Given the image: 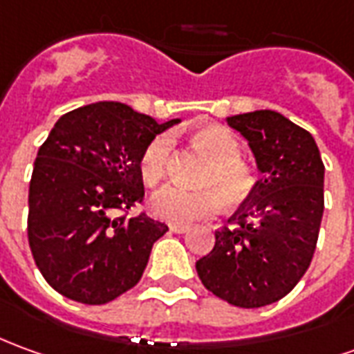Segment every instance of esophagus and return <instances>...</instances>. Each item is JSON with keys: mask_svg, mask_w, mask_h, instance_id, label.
I'll return each instance as SVG.
<instances>
[{"mask_svg": "<svg viewBox=\"0 0 354 354\" xmlns=\"http://www.w3.org/2000/svg\"><path fill=\"white\" fill-rule=\"evenodd\" d=\"M170 232H172V234H185V232H189V228H187V226H174V224H172V226H170Z\"/></svg>", "mask_w": 354, "mask_h": 354, "instance_id": "1", "label": "esophagus"}]
</instances>
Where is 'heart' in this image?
Instances as JSON below:
<instances>
[{
  "label": "heart",
  "instance_id": "1",
  "mask_svg": "<svg viewBox=\"0 0 354 354\" xmlns=\"http://www.w3.org/2000/svg\"><path fill=\"white\" fill-rule=\"evenodd\" d=\"M195 143L212 159V167L203 178V185L211 189L189 192L178 185H167L151 197V211L157 218L174 226H192L197 220L214 216L224 201L236 207L253 194L254 176L241 162V143L228 128L216 124L201 126L194 134ZM172 138L153 136L140 155V174L147 185L159 184L169 169Z\"/></svg>",
  "mask_w": 354,
  "mask_h": 354
}]
</instances>
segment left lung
I'll return each mask as SVG.
<instances>
[{"label": "left lung", "mask_w": 354, "mask_h": 354, "mask_svg": "<svg viewBox=\"0 0 354 354\" xmlns=\"http://www.w3.org/2000/svg\"><path fill=\"white\" fill-rule=\"evenodd\" d=\"M249 143L261 178L253 194L214 232L197 261L203 286L241 308L286 297L315 254L324 212V162L315 138L276 111L226 118Z\"/></svg>", "instance_id": "8db88e82"}]
</instances>
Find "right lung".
<instances>
[{
    "instance_id": "obj_1",
    "label": "right lung",
    "mask_w": 354,
    "mask_h": 354,
    "mask_svg": "<svg viewBox=\"0 0 354 354\" xmlns=\"http://www.w3.org/2000/svg\"><path fill=\"white\" fill-rule=\"evenodd\" d=\"M178 122L159 124L124 103L100 101L51 128L32 170L28 243L41 276L61 295L105 305L140 281L169 226L147 214L115 212L142 201V149Z\"/></svg>"
}]
</instances>
